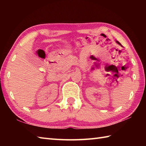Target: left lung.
I'll return each mask as SVG.
<instances>
[{"label": "left lung", "mask_w": 146, "mask_h": 146, "mask_svg": "<svg viewBox=\"0 0 146 146\" xmlns=\"http://www.w3.org/2000/svg\"><path fill=\"white\" fill-rule=\"evenodd\" d=\"M117 42L118 43V44H120V45H121V44H120V43L119 42V41H117Z\"/></svg>", "instance_id": "1"}]
</instances>
